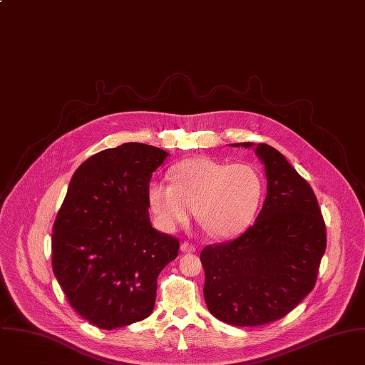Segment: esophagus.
<instances>
[{"label":"esophagus","instance_id":"1","mask_svg":"<svg viewBox=\"0 0 365 365\" xmlns=\"http://www.w3.org/2000/svg\"><path fill=\"white\" fill-rule=\"evenodd\" d=\"M180 250H182L183 252H195V251H196V247H195L192 242H189V241H183L182 245H180Z\"/></svg>","mask_w":365,"mask_h":365}]
</instances>
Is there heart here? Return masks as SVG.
Returning a JSON list of instances; mask_svg holds the SVG:
<instances>
[{
	"mask_svg": "<svg viewBox=\"0 0 365 365\" xmlns=\"http://www.w3.org/2000/svg\"><path fill=\"white\" fill-rule=\"evenodd\" d=\"M170 176L173 183L152 180L148 186L150 212L166 231L187 222L196 209L213 237H235L254 221L264 196L262 173L248 162L195 156L173 165Z\"/></svg>",
	"mask_w": 365,
	"mask_h": 365,
	"instance_id": "obj_1",
	"label": "heart"
}]
</instances>
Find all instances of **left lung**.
<instances>
[{
    "mask_svg": "<svg viewBox=\"0 0 365 365\" xmlns=\"http://www.w3.org/2000/svg\"><path fill=\"white\" fill-rule=\"evenodd\" d=\"M255 152L268 179L262 210L238 238L200 252L210 313L238 327L268 324L292 312L314 288L327 244L310 185L275 148L258 144Z\"/></svg>",
    "mask_w": 365,
    "mask_h": 365,
    "instance_id": "left-lung-1",
    "label": "left lung"
}]
</instances>
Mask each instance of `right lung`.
Segmentation results:
<instances>
[{
	"instance_id": "obj_1",
	"label": "right lung",
	"mask_w": 365,
	"mask_h": 365,
	"mask_svg": "<svg viewBox=\"0 0 365 365\" xmlns=\"http://www.w3.org/2000/svg\"><path fill=\"white\" fill-rule=\"evenodd\" d=\"M168 152L128 143L84 160L69 183L52 234V268L71 306L98 329L148 317L159 272L179 240L152 228L148 186Z\"/></svg>"
}]
</instances>
